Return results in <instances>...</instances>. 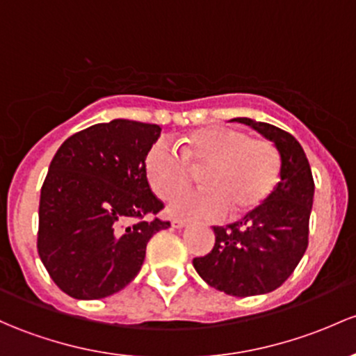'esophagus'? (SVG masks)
I'll list each match as a JSON object with an SVG mask.
<instances>
[{
  "label": "esophagus",
  "instance_id": "esophagus-1",
  "mask_svg": "<svg viewBox=\"0 0 356 356\" xmlns=\"http://www.w3.org/2000/svg\"><path fill=\"white\" fill-rule=\"evenodd\" d=\"M186 225H188V223H186L184 220H179V218L172 220V227H174V228H179V230H181V228H184Z\"/></svg>",
  "mask_w": 356,
  "mask_h": 356
}]
</instances>
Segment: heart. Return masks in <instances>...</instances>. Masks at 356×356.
<instances>
[{
  "label": "heart",
  "instance_id": "b5f03b06",
  "mask_svg": "<svg viewBox=\"0 0 356 356\" xmlns=\"http://www.w3.org/2000/svg\"><path fill=\"white\" fill-rule=\"evenodd\" d=\"M145 175L153 193L168 200L185 187L193 170L204 168V188L172 197L168 213L184 220L244 216L269 200L282 174V159L271 141L245 131L208 126L182 138L181 152L159 140L145 155Z\"/></svg>",
  "mask_w": 356,
  "mask_h": 356
}]
</instances>
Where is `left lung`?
<instances>
[{
  "mask_svg": "<svg viewBox=\"0 0 356 356\" xmlns=\"http://www.w3.org/2000/svg\"><path fill=\"white\" fill-rule=\"evenodd\" d=\"M250 126L275 143L282 174L269 200L257 211L227 227H213L215 247L193 266L209 286L234 297H252L286 282L309 245L314 179L304 148L286 131L249 118Z\"/></svg>",
  "mask_w": 356,
  "mask_h": 356,
  "instance_id": "obj_1",
  "label": "left lung"
}]
</instances>
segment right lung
I'll use <instances>...</instances> for the list:
<instances>
[{
    "instance_id": "right-lung-1",
    "label": "right lung",
    "mask_w": 356,
    "mask_h": 356,
    "mask_svg": "<svg viewBox=\"0 0 356 356\" xmlns=\"http://www.w3.org/2000/svg\"><path fill=\"white\" fill-rule=\"evenodd\" d=\"M160 131L114 119L73 134L56 152L40 189L37 250L70 297L118 293L140 273L149 238L170 227L156 216L163 203L143 167Z\"/></svg>"
}]
</instances>
